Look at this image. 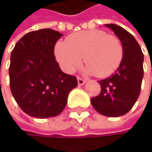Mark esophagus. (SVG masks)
Here are the masks:
<instances>
[{
  "instance_id": "34e87169",
  "label": "esophagus",
  "mask_w": 152,
  "mask_h": 152,
  "mask_svg": "<svg viewBox=\"0 0 152 152\" xmlns=\"http://www.w3.org/2000/svg\"><path fill=\"white\" fill-rule=\"evenodd\" d=\"M77 82H78V84H79V85H83V84L85 83L86 81H85L84 79L81 78V77H77Z\"/></svg>"
}]
</instances>
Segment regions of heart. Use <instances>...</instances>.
Returning <instances> with one entry per match:
<instances>
[{"label": "heart", "instance_id": "b5f03b06", "mask_svg": "<svg viewBox=\"0 0 152 152\" xmlns=\"http://www.w3.org/2000/svg\"><path fill=\"white\" fill-rule=\"evenodd\" d=\"M54 54L67 73H73L82 64L83 57L87 73L106 77L119 68L123 58V46L118 37L101 30H91L75 32L66 41L58 42Z\"/></svg>", "mask_w": 152, "mask_h": 152}]
</instances>
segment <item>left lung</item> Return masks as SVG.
Listing matches in <instances>:
<instances>
[{
    "instance_id": "1",
    "label": "left lung",
    "mask_w": 152,
    "mask_h": 152,
    "mask_svg": "<svg viewBox=\"0 0 152 152\" xmlns=\"http://www.w3.org/2000/svg\"><path fill=\"white\" fill-rule=\"evenodd\" d=\"M120 39L123 46V58L115 73L99 81L101 91L91 99L100 114L119 117L126 114L137 102L143 77V53L132 34L122 27L106 24Z\"/></svg>"
}]
</instances>
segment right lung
<instances>
[{
	"instance_id": "obj_1",
	"label": "right lung",
	"mask_w": 152,
	"mask_h": 152,
	"mask_svg": "<svg viewBox=\"0 0 152 152\" xmlns=\"http://www.w3.org/2000/svg\"><path fill=\"white\" fill-rule=\"evenodd\" d=\"M61 36L52 29L31 31L12 50L10 91L17 105L31 117L59 115L70 91L77 86L76 76L63 73L55 60L54 46Z\"/></svg>"
}]
</instances>
